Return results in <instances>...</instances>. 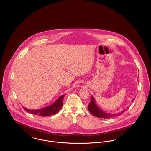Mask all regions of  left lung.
<instances>
[{
	"label": "left lung",
	"instance_id": "obj_1",
	"mask_svg": "<svg viewBox=\"0 0 151 151\" xmlns=\"http://www.w3.org/2000/svg\"><path fill=\"white\" fill-rule=\"evenodd\" d=\"M91 100L88 106V111H90V112L92 115H93L94 116L101 118H114V117H115L117 116H119L120 115L122 114L126 111V109L123 110L122 111H121L119 113H116V114L107 113V112L103 111L100 108V107H99L97 105V104L96 103V100H94L93 96H91ZM133 100H134V99H133ZM133 101H134V100H133Z\"/></svg>",
	"mask_w": 151,
	"mask_h": 151
}]
</instances>
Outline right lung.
Segmentation results:
<instances>
[{
  "mask_svg": "<svg viewBox=\"0 0 151 151\" xmlns=\"http://www.w3.org/2000/svg\"><path fill=\"white\" fill-rule=\"evenodd\" d=\"M64 96H65V94L60 96L54 103L47 107H43V108L36 110H31L24 107V109L26 112L38 116H50L54 115L61 109Z\"/></svg>",
  "mask_w": 151,
  "mask_h": 151,
  "instance_id": "add662e5",
  "label": "right lung"
}]
</instances>
